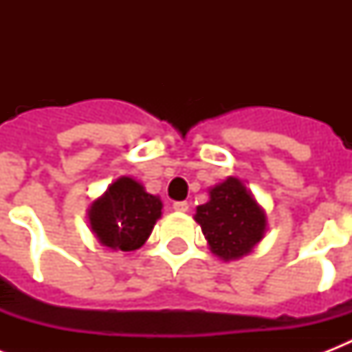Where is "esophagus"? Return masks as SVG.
Returning <instances> with one entry per match:
<instances>
[{
	"label": "esophagus",
	"instance_id": "obj_1",
	"mask_svg": "<svg viewBox=\"0 0 352 352\" xmlns=\"http://www.w3.org/2000/svg\"><path fill=\"white\" fill-rule=\"evenodd\" d=\"M173 210L175 212H188V203L186 201H179V203H173Z\"/></svg>",
	"mask_w": 352,
	"mask_h": 352
}]
</instances>
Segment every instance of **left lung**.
<instances>
[{
	"label": "left lung",
	"mask_w": 352,
	"mask_h": 352,
	"mask_svg": "<svg viewBox=\"0 0 352 352\" xmlns=\"http://www.w3.org/2000/svg\"><path fill=\"white\" fill-rule=\"evenodd\" d=\"M208 203L195 210L210 252L223 261L241 259L265 237L267 214L254 193L237 177H228L208 190Z\"/></svg>",
	"instance_id": "1"
}]
</instances>
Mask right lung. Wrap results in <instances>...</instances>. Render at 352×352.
Segmentation results:
<instances>
[{
  "label": "right lung",
  "instance_id": "obj_1",
  "mask_svg": "<svg viewBox=\"0 0 352 352\" xmlns=\"http://www.w3.org/2000/svg\"><path fill=\"white\" fill-rule=\"evenodd\" d=\"M162 215L159 195L146 192L142 182L120 177L87 208L91 232L109 250L133 252L148 241Z\"/></svg>",
  "mask_w": 352,
  "mask_h": 352
}]
</instances>
